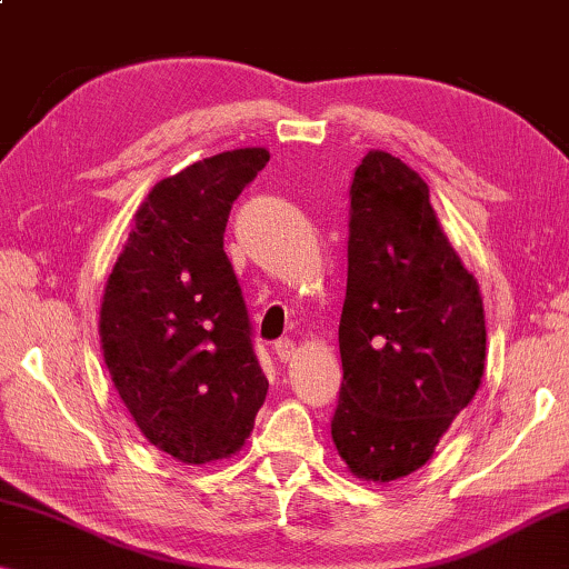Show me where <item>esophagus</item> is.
Segmentation results:
<instances>
[{"instance_id": "obj_1", "label": "esophagus", "mask_w": 569, "mask_h": 569, "mask_svg": "<svg viewBox=\"0 0 569 569\" xmlns=\"http://www.w3.org/2000/svg\"><path fill=\"white\" fill-rule=\"evenodd\" d=\"M274 353H277L279 361L287 363L295 356V343H292L290 338H279L277 343H274Z\"/></svg>"}]
</instances>
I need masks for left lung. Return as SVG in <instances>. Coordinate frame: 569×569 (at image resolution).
<instances>
[{
	"label": "left lung",
	"instance_id": "8db88e82",
	"mask_svg": "<svg viewBox=\"0 0 569 569\" xmlns=\"http://www.w3.org/2000/svg\"><path fill=\"white\" fill-rule=\"evenodd\" d=\"M348 198L343 383L330 432L351 473L389 483L422 468L476 397L483 302L412 168L369 152Z\"/></svg>",
	"mask_w": 569,
	"mask_h": 569
}]
</instances>
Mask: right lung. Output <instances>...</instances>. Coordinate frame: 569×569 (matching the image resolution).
Here are the masks:
<instances>
[{
  "label": "right lung",
  "mask_w": 569,
  "mask_h": 569,
  "mask_svg": "<svg viewBox=\"0 0 569 569\" xmlns=\"http://www.w3.org/2000/svg\"><path fill=\"white\" fill-rule=\"evenodd\" d=\"M267 162V150L249 147L157 182L103 290L113 387L147 440L180 462L233 456L264 405L269 381L223 231Z\"/></svg>",
  "instance_id": "right-lung-1"
}]
</instances>
